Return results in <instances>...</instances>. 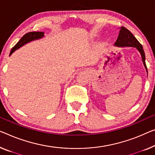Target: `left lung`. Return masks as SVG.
Returning a JSON list of instances; mask_svg holds the SVG:
<instances>
[{
    "label": "left lung",
    "instance_id": "obj_1",
    "mask_svg": "<svg viewBox=\"0 0 155 155\" xmlns=\"http://www.w3.org/2000/svg\"><path fill=\"white\" fill-rule=\"evenodd\" d=\"M114 45L115 47H131L137 48L139 51L140 55H141L143 63L145 70H146L147 73L146 64H145V55L143 48L142 45L139 43V41L137 40V38L133 35V34L128 29H127L124 27L120 28L118 37H117V39L115 42Z\"/></svg>",
    "mask_w": 155,
    "mask_h": 155
}]
</instances>
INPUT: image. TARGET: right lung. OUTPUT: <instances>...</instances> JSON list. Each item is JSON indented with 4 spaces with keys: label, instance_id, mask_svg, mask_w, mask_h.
I'll return each instance as SVG.
<instances>
[{
    "label": "right lung",
    "instance_id": "1",
    "mask_svg": "<svg viewBox=\"0 0 155 155\" xmlns=\"http://www.w3.org/2000/svg\"><path fill=\"white\" fill-rule=\"evenodd\" d=\"M44 36H45V33H44L43 32H30V33L25 34L20 39V40L17 43V45L12 48L10 55L12 54V53L15 52L16 50H17L18 48L23 47V46L26 45V44L30 42V41L42 38Z\"/></svg>",
    "mask_w": 155,
    "mask_h": 155
}]
</instances>
